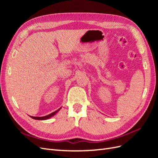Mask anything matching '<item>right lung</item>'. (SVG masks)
I'll list each match as a JSON object with an SVG mask.
<instances>
[{"label":"right lung","instance_id":"1","mask_svg":"<svg viewBox=\"0 0 158 158\" xmlns=\"http://www.w3.org/2000/svg\"><path fill=\"white\" fill-rule=\"evenodd\" d=\"M60 109H61V107L59 108L58 110H56V111H55V112H53V113H52L48 114V115L44 116V117H32V116H30V117L31 118H33V119H35V120H46V119H49V118L52 117V116H54L55 114L57 112H58Z\"/></svg>","mask_w":158,"mask_h":158}]
</instances>
